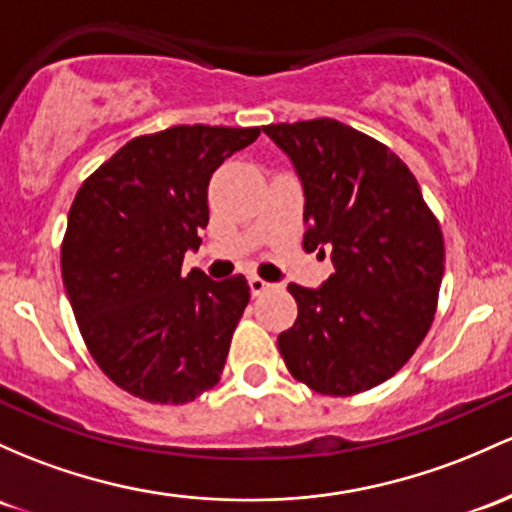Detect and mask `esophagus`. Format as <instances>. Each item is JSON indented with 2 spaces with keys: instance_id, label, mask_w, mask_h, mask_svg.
<instances>
[{
  "instance_id": "34e87169",
  "label": "esophagus",
  "mask_w": 512,
  "mask_h": 512,
  "mask_svg": "<svg viewBox=\"0 0 512 512\" xmlns=\"http://www.w3.org/2000/svg\"><path fill=\"white\" fill-rule=\"evenodd\" d=\"M247 284H250L252 296H262L265 291L272 289V284L265 282V279H260V277H250V279H247Z\"/></svg>"
}]
</instances>
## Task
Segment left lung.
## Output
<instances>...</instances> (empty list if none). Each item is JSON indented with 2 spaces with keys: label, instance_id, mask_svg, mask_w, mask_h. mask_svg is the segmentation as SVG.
Instances as JSON below:
<instances>
[{
  "label": "left lung",
  "instance_id": "8db88e82",
  "mask_svg": "<svg viewBox=\"0 0 512 512\" xmlns=\"http://www.w3.org/2000/svg\"><path fill=\"white\" fill-rule=\"evenodd\" d=\"M303 187V250L330 252L318 289L289 284L299 316L277 338L294 379L352 396L391 379L428 335L445 240L413 172L335 119L265 126Z\"/></svg>",
  "mask_w": 512,
  "mask_h": 512
}]
</instances>
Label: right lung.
<instances>
[{
	"mask_svg": "<svg viewBox=\"0 0 512 512\" xmlns=\"http://www.w3.org/2000/svg\"><path fill=\"white\" fill-rule=\"evenodd\" d=\"M260 128L172 126L128 140L82 184L60 250L67 299L94 362L148 403L213 389L250 301L243 274L182 272L209 226V182Z\"/></svg>",
	"mask_w": 512,
	"mask_h": 512,
	"instance_id": "1",
	"label": "right lung"
}]
</instances>
